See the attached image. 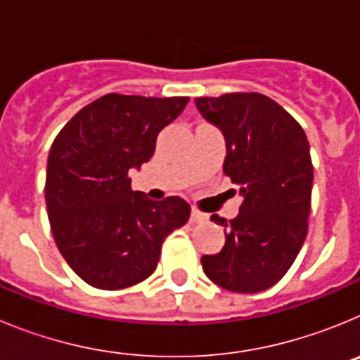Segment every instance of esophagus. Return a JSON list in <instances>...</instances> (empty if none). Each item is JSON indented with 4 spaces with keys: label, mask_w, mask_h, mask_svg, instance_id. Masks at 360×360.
Instances as JSON below:
<instances>
[{
    "label": "esophagus",
    "mask_w": 360,
    "mask_h": 360,
    "mask_svg": "<svg viewBox=\"0 0 360 360\" xmlns=\"http://www.w3.org/2000/svg\"><path fill=\"white\" fill-rule=\"evenodd\" d=\"M191 221H193V224H203V221H207V214L198 211V209H193V211H191Z\"/></svg>",
    "instance_id": "esophagus-1"
}]
</instances>
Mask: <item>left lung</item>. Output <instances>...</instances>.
Returning <instances> with one entry per match:
<instances>
[{"label": "left lung", "instance_id": "8db88e82", "mask_svg": "<svg viewBox=\"0 0 360 360\" xmlns=\"http://www.w3.org/2000/svg\"><path fill=\"white\" fill-rule=\"evenodd\" d=\"M195 104L224 135V173L243 198L234 219L211 216L227 232L224 249L202 256L203 272L225 290H266L287 274L307 238L314 184L308 139L262 94L198 97Z\"/></svg>", "mask_w": 360, "mask_h": 360}]
</instances>
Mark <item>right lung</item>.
I'll use <instances>...</instances> for the list:
<instances>
[{
  "mask_svg": "<svg viewBox=\"0 0 360 360\" xmlns=\"http://www.w3.org/2000/svg\"><path fill=\"white\" fill-rule=\"evenodd\" d=\"M189 97L108 94L82 108L56 136L46 165V211L53 240L82 281L119 290L155 272L162 243L189 219L180 196L155 202L131 189L157 136Z\"/></svg>",
  "mask_w": 360,
  "mask_h": 360,
  "instance_id": "add662e5",
  "label": "right lung"
}]
</instances>
